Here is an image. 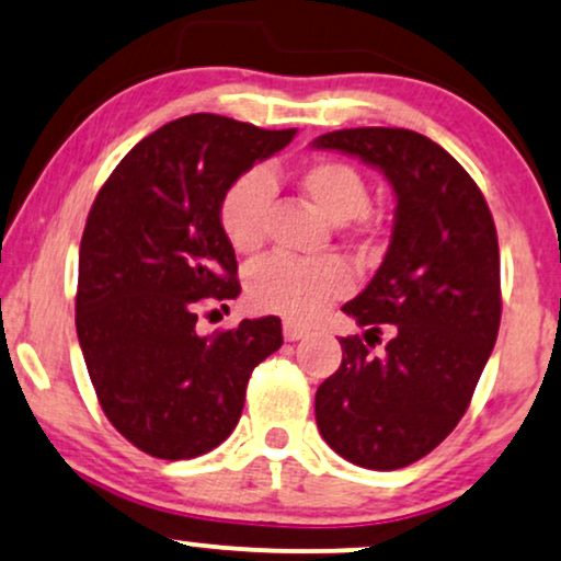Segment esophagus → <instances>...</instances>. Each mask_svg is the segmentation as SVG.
<instances>
[{
    "label": "esophagus",
    "mask_w": 561,
    "mask_h": 561,
    "mask_svg": "<svg viewBox=\"0 0 561 561\" xmlns=\"http://www.w3.org/2000/svg\"><path fill=\"white\" fill-rule=\"evenodd\" d=\"M282 334H285L287 342H298L308 334V329L300 327V323H295V321H285V327H282Z\"/></svg>",
    "instance_id": "34e87169"
}]
</instances>
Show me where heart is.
I'll return each instance as SVG.
<instances>
[{"instance_id": "obj_1", "label": "heart", "mask_w": 561, "mask_h": 561, "mask_svg": "<svg viewBox=\"0 0 561 561\" xmlns=\"http://www.w3.org/2000/svg\"><path fill=\"white\" fill-rule=\"evenodd\" d=\"M298 187L327 219L340 225L357 219L368 208L366 178L347 161H308L298 172ZM272 198L274 182L263 170L240 174L221 195L219 225L227 242L238 253H253L261 245ZM347 287V272L332 259L300 263L272 255L253 263L245 276L248 302L255 310L279 313L295 321L319 316L329 302L342 298Z\"/></svg>"}]
</instances>
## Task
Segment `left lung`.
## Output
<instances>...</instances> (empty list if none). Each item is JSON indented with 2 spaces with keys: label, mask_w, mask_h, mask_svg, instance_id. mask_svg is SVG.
Masks as SVG:
<instances>
[{
  "label": "left lung",
  "mask_w": 561,
  "mask_h": 561,
  "mask_svg": "<svg viewBox=\"0 0 561 561\" xmlns=\"http://www.w3.org/2000/svg\"><path fill=\"white\" fill-rule=\"evenodd\" d=\"M313 148L357 157L394 191L379 272L342 306L363 336H342V366L316 391V423L336 455L397 470L460 423L502 319L496 227L468 172L426 135L355 127ZM390 332L385 353L369 347Z\"/></svg>",
  "instance_id": "8db88e82"
}]
</instances>
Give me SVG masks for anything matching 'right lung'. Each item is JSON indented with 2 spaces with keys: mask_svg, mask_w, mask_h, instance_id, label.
Returning a JSON list of instances; mask_svg holds the SVG:
<instances>
[{
  "mask_svg": "<svg viewBox=\"0 0 561 561\" xmlns=\"http://www.w3.org/2000/svg\"><path fill=\"white\" fill-rule=\"evenodd\" d=\"M298 130L191 114L140 140L104 182L78 259L76 327L112 426L146 455L191 460L238 426L253 368L282 347L276 316L201 336L198 302L240 295L221 195Z\"/></svg>",
  "mask_w": 561,
  "mask_h": 561,
  "instance_id": "1",
  "label": "right lung"
}]
</instances>
